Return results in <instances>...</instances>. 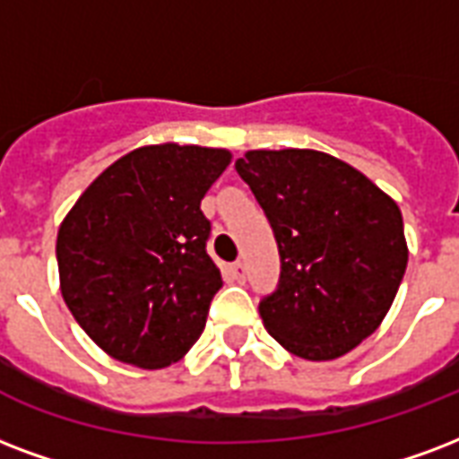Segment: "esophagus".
Instances as JSON below:
<instances>
[{
    "label": "esophagus",
    "instance_id": "esophagus-1",
    "mask_svg": "<svg viewBox=\"0 0 459 459\" xmlns=\"http://www.w3.org/2000/svg\"><path fill=\"white\" fill-rule=\"evenodd\" d=\"M230 274H233V279H236L238 284H243L245 274H247V272H245V262H233V264H230Z\"/></svg>",
    "mask_w": 459,
    "mask_h": 459
}]
</instances>
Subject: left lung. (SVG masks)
<instances>
[{
    "label": "left lung",
    "instance_id": "left-lung-1",
    "mask_svg": "<svg viewBox=\"0 0 459 459\" xmlns=\"http://www.w3.org/2000/svg\"><path fill=\"white\" fill-rule=\"evenodd\" d=\"M274 230L281 274L260 300L267 332L307 361H330L370 337L407 269L400 206L368 178L310 149L236 160Z\"/></svg>",
    "mask_w": 459,
    "mask_h": 459
}]
</instances>
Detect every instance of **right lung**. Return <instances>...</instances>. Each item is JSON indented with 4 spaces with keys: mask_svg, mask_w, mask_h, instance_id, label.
<instances>
[{
    "mask_svg": "<svg viewBox=\"0 0 459 459\" xmlns=\"http://www.w3.org/2000/svg\"><path fill=\"white\" fill-rule=\"evenodd\" d=\"M229 163L226 149L142 146L105 168L66 214L62 296L108 356L163 368L199 339L223 286L199 204Z\"/></svg>",
    "mask_w": 459,
    "mask_h": 459,
    "instance_id": "1",
    "label": "right lung"
}]
</instances>
